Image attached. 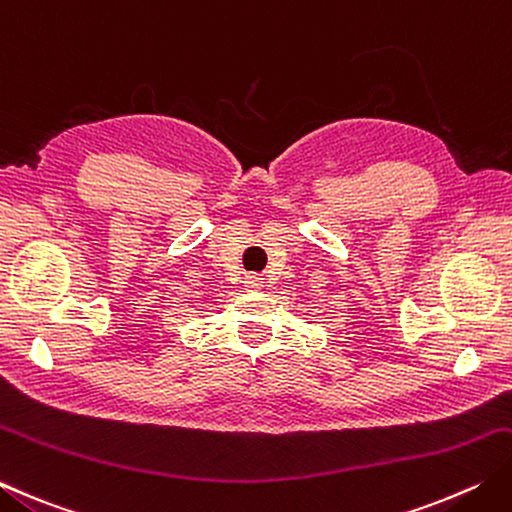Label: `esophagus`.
Instances as JSON below:
<instances>
[{
    "label": "esophagus",
    "mask_w": 512,
    "mask_h": 512,
    "mask_svg": "<svg viewBox=\"0 0 512 512\" xmlns=\"http://www.w3.org/2000/svg\"><path fill=\"white\" fill-rule=\"evenodd\" d=\"M246 284L250 286V288H262L264 286V277H259V275H248L246 277Z\"/></svg>",
    "instance_id": "1"
}]
</instances>
